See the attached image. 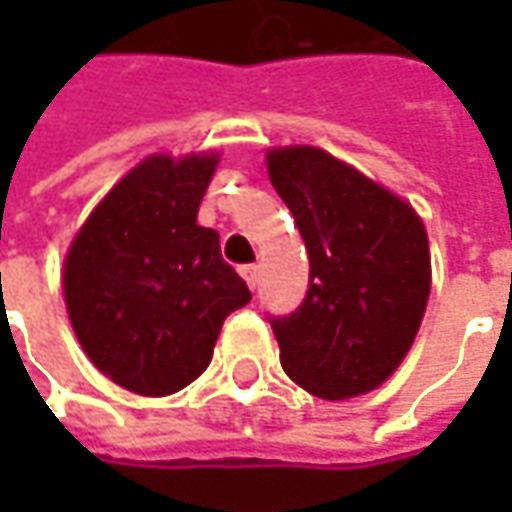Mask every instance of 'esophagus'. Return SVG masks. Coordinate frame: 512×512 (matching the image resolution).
<instances>
[{"mask_svg":"<svg viewBox=\"0 0 512 512\" xmlns=\"http://www.w3.org/2000/svg\"><path fill=\"white\" fill-rule=\"evenodd\" d=\"M242 276H245V282L250 290H256V287H259V267L256 265L242 267Z\"/></svg>","mask_w":512,"mask_h":512,"instance_id":"obj_1","label":"esophagus"}]
</instances>
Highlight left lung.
Masks as SVG:
<instances>
[{"label":"left lung","instance_id":"left-lung-1","mask_svg":"<svg viewBox=\"0 0 512 512\" xmlns=\"http://www.w3.org/2000/svg\"><path fill=\"white\" fill-rule=\"evenodd\" d=\"M310 259L302 305L267 316L285 373L322 399L367 393L399 367L430 296L416 210L319 148L267 153Z\"/></svg>","mask_w":512,"mask_h":512}]
</instances>
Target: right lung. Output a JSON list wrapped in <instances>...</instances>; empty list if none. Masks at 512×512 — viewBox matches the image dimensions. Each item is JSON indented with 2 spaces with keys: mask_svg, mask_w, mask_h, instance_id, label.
<instances>
[{
  "mask_svg": "<svg viewBox=\"0 0 512 512\" xmlns=\"http://www.w3.org/2000/svg\"><path fill=\"white\" fill-rule=\"evenodd\" d=\"M216 156H150L90 213L65 259V302L90 362L125 390L168 396L250 302L219 233L196 225Z\"/></svg>",
  "mask_w": 512,
  "mask_h": 512,
  "instance_id": "right-lung-1",
  "label": "right lung"
}]
</instances>
